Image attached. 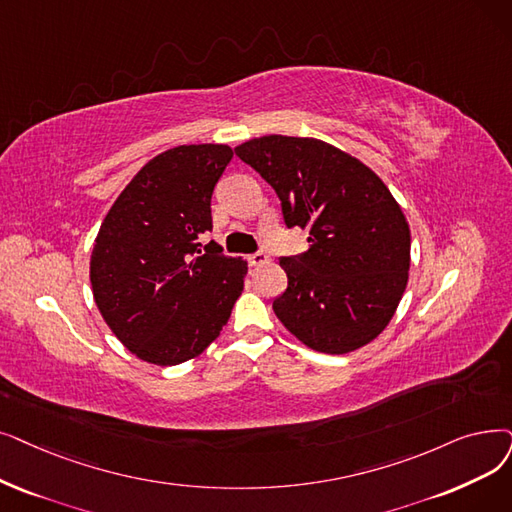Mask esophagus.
Returning a JSON list of instances; mask_svg holds the SVG:
<instances>
[{
    "label": "esophagus",
    "mask_w": 512,
    "mask_h": 512,
    "mask_svg": "<svg viewBox=\"0 0 512 512\" xmlns=\"http://www.w3.org/2000/svg\"><path fill=\"white\" fill-rule=\"evenodd\" d=\"M270 261V257L265 255L263 251H259V253H253V255H249V263L253 265V268H259V265H263V263H268Z\"/></svg>",
    "instance_id": "esophagus-1"
}]
</instances>
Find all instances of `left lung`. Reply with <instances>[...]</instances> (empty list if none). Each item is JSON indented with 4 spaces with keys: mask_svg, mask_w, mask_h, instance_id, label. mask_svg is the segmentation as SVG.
<instances>
[{
    "mask_svg": "<svg viewBox=\"0 0 512 512\" xmlns=\"http://www.w3.org/2000/svg\"><path fill=\"white\" fill-rule=\"evenodd\" d=\"M234 152L276 190L286 226L309 230V249L280 259L288 286L274 301L278 320L322 353L374 341L410 270V228L385 182L318 138L263 136Z\"/></svg>",
    "mask_w": 512,
    "mask_h": 512,
    "instance_id": "left-lung-1",
    "label": "left lung"
}]
</instances>
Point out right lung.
Returning <instances> with one entry per match:
<instances>
[{"label":"right lung","mask_w":512,"mask_h":512,"mask_svg":"<svg viewBox=\"0 0 512 512\" xmlns=\"http://www.w3.org/2000/svg\"><path fill=\"white\" fill-rule=\"evenodd\" d=\"M226 144H188L150 159L106 213L94 242V301L140 360L175 366L201 355L230 320L249 263L221 255L211 194L232 161Z\"/></svg>","instance_id":"add662e5"}]
</instances>
